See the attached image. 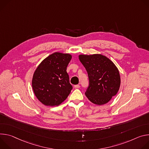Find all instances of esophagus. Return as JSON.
Returning a JSON list of instances; mask_svg holds the SVG:
<instances>
[{"label":"esophagus","mask_w":149,"mask_h":149,"mask_svg":"<svg viewBox=\"0 0 149 149\" xmlns=\"http://www.w3.org/2000/svg\"><path fill=\"white\" fill-rule=\"evenodd\" d=\"M74 88H76V89H77V88H80V85H74Z\"/></svg>","instance_id":"esophagus-1"}]
</instances>
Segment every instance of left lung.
Segmentation results:
<instances>
[{"instance_id":"8db88e82","label":"left lung","mask_w":149,"mask_h":149,"mask_svg":"<svg viewBox=\"0 0 149 149\" xmlns=\"http://www.w3.org/2000/svg\"><path fill=\"white\" fill-rule=\"evenodd\" d=\"M79 59L85 68L89 85L85 95L94 104L108 103L116 95L121 85V78L117 66L107 57L101 54H80Z\"/></svg>"}]
</instances>
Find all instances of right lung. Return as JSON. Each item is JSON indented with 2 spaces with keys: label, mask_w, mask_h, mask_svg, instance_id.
I'll list each match as a JSON object with an SVG mask.
<instances>
[{
  "label": "right lung",
  "mask_w": 149,
  "mask_h": 149,
  "mask_svg": "<svg viewBox=\"0 0 149 149\" xmlns=\"http://www.w3.org/2000/svg\"><path fill=\"white\" fill-rule=\"evenodd\" d=\"M72 58L69 53H54L44 58L33 74V91L42 104L58 106L70 94L72 86L66 72Z\"/></svg>",
  "instance_id": "1"
}]
</instances>
